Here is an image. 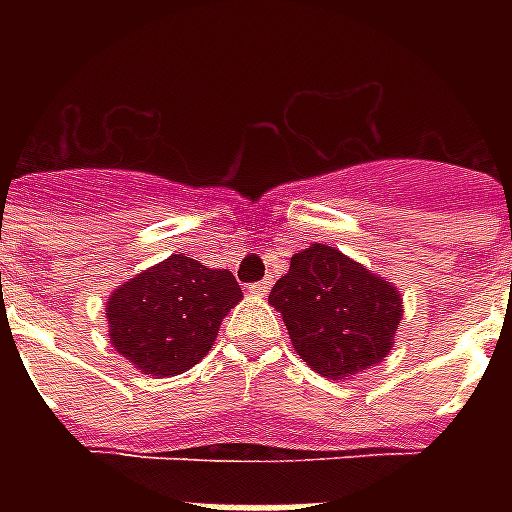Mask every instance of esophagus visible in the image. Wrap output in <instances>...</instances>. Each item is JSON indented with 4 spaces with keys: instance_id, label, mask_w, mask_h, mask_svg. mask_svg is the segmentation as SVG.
Wrapping results in <instances>:
<instances>
[{
    "instance_id": "1",
    "label": "esophagus",
    "mask_w": 512,
    "mask_h": 512,
    "mask_svg": "<svg viewBox=\"0 0 512 512\" xmlns=\"http://www.w3.org/2000/svg\"><path fill=\"white\" fill-rule=\"evenodd\" d=\"M268 289H271V279L255 281V284H249V295L263 297V295H268Z\"/></svg>"
}]
</instances>
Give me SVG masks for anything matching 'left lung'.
I'll use <instances>...</instances> for the list:
<instances>
[{
    "label": "left lung",
    "instance_id": "8db88e82",
    "mask_svg": "<svg viewBox=\"0 0 512 512\" xmlns=\"http://www.w3.org/2000/svg\"><path fill=\"white\" fill-rule=\"evenodd\" d=\"M268 303L281 313L297 356L329 380L380 364L404 316L390 281L327 244L297 252Z\"/></svg>",
    "mask_w": 512,
    "mask_h": 512
}]
</instances>
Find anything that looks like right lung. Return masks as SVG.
Listing matches in <instances>:
<instances>
[{
    "label": "right lung",
    "instance_id": "add662e5",
    "mask_svg": "<svg viewBox=\"0 0 512 512\" xmlns=\"http://www.w3.org/2000/svg\"><path fill=\"white\" fill-rule=\"evenodd\" d=\"M241 297L231 271L170 255L111 292L106 303L111 345L140 372L175 377L207 356L220 321Z\"/></svg>",
    "mask_w": 512,
    "mask_h": 512
}]
</instances>
